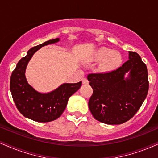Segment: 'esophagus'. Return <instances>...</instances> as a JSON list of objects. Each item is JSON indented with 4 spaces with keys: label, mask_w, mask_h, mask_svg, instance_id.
Returning <instances> with one entry per match:
<instances>
[{
    "label": "esophagus",
    "mask_w": 158,
    "mask_h": 158,
    "mask_svg": "<svg viewBox=\"0 0 158 158\" xmlns=\"http://www.w3.org/2000/svg\"><path fill=\"white\" fill-rule=\"evenodd\" d=\"M83 84H89V81L86 78H83L82 80Z\"/></svg>",
    "instance_id": "34e87169"
}]
</instances>
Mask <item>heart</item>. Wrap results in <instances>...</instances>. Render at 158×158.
<instances>
[{
	"mask_svg": "<svg viewBox=\"0 0 158 158\" xmlns=\"http://www.w3.org/2000/svg\"><path fill=\"white\" fill-rule=\"evenodd\" d=\"M95 59L101 61L98 66L100 73H108L117 69L122 64V57L117 51H113L107 48H101L96 52Z\"/></svg>",
	"mask_w": 158,
	"mask_h": 158,
	"instance_id": "obj_1",
	"label": "heart"
}]
</instances>
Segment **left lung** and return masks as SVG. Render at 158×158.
Here are the masks:
<instances>
[{
    "mask_svg": "<svg viewBox=\"0 0 158 158\" xmlns=\"http://www.w3.org/2000/svg\"><path fill=\"white\" fill-rule=\"evenodd\" d=\"M87 78L93 89L89 110L95 119L107 124L130 120L141 108L149 90L147 66L135 52L129 51V60L117 69L89 74Z\"/></svg>",
    "mask_w": 158,
    "mask_h": 158,
    "instance_id": "8db88e82",
    "label": "left lung"
}]
</instances>
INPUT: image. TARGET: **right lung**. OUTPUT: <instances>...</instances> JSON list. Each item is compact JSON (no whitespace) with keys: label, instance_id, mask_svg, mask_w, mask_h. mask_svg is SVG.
I'll return each mask as SVG.
<instances>
[{"label":"right lung","instance_id":"add662e5","mask_svg":"<svg viewBox=\"0 0 158 158\" xmlns=\"http://www.w3.org/2000/svg\"><path fill=\"white\" fill-rule=\"evenodd\" d=\"M56 38L33 47L27 55L17 63L10 79V91L17 108L25 117L38 122H49L61 116L67 107L68 100L82 85L63 83L55 90L41 93L28 84L25 77V69L32 56L42 47L59 42Z\"/></svg>","mask_w":158,"mask_h":158}]
</instances>
